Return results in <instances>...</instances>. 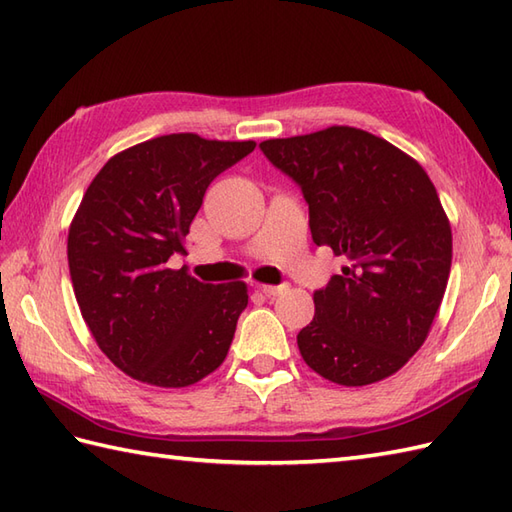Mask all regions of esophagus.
Wrapping results in <instances>:
<instances>
[{"instance_id":"34e87169","label":"esophagus","mask_w":512,"mask_h":512,"mask_svg":"<svg viewBox=\"0 0 512 512\" xmlns=\"http://www.w3.org/2000/svg\"><path fill=\"white\" fill-rule=\"evenodd\" d=\"M288 286H270V284H262L259 286V290L264 292V295H268V297H277V295H281V292H284Z\"/></svg>"}]
</instances>
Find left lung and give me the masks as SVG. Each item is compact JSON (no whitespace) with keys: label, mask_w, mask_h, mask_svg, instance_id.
I'll use <instances>...</instances> for the list:
<instances>
[{"label":"left lung","mask_w":512,"mask_h":512,"mask_svg":"<svg viewBox=\"0 0 512 512\" xmlns=\"http://www.w3.org/2000/svg\"><path fill=\"white\" fill-rule=\"evenodd\" d=\"M259 147L301 187L314 244L347 259L314 292V319L297 334L303 361L345 387L396 374L429 336L451 273V224L427 171L347 125Z\"/></svg>","instance_id":"obj_1"}]
</instances>
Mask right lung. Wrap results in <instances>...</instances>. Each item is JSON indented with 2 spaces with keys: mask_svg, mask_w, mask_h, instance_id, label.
<instances>
[{
  "mask_svg": "<svg viewBox=\"0 0 512 512\" xmlns=\"http://www.w3.org/2000/svg\"><path fill=\"white\" fill-rule=\"evenodd\" d=\"M253 140L169 134L112 156L74 213L68 264L96 345L134 380L189 387L215 372L248 306L244 281L204 284L169 268L209 184Z\"/></svg>",
  "mask_w": 512,
  "mask_h": 512,
  "instance_id": "right-lung-1",
  "label": "right lung"
}]
</instances>
